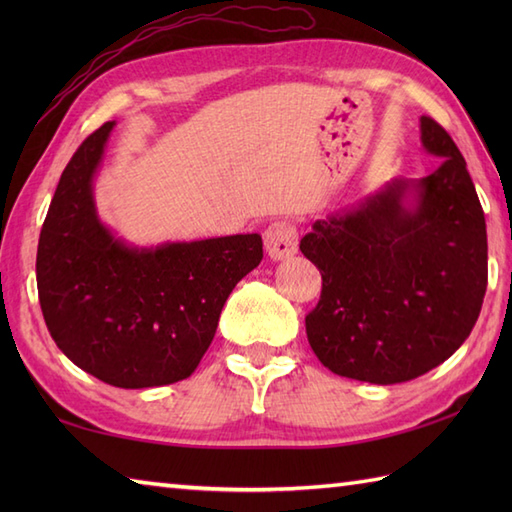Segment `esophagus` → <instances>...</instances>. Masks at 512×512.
Here are the masks:
<instances>
[{
    "label": "esophagus",
    "instance_id": "34e87169",
    "mask_svg": "<svg viewBox=\"0 0 512 512\" xmlns=\"http://www.w3.org/2000/svg\"><path fill=\"white\" fill-rule=\"evenodd\" d=\"M264 242L268 255L273 259H286L297 253V242H299V231L297 224L290 220H275L266 228Z\"/></svg>",
    "mask_w": 512,
    "mask_h": 512
}]
</instances>
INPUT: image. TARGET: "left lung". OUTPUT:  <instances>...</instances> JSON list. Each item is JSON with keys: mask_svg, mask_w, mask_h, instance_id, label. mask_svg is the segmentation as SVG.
<instances>
[{"mask_svg": "<svg viewBox=\"0 0 512 512\" xmlns=\"http://www.w3.org/2000/svg\"><path fill=\"white\" fill-rule=\"evenodd\" d=\"M420 134L442 158L436 171L391 180L356 209L314 222L299 244L323 279L306 317L312 352L363 383H407L447 361L488 284L486 222L466 160L431 116Z\"/></svg>", "mask_w": 512, "mask_h": 512, "instance_id": "8db88e82", "label": "left lung"}]
</instances>
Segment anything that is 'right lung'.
<instances>
[{
	"label": "right lung",
	"instance_id": "1",
	"mask_svg": "<svg viewBox=\"0 0 512 512\" xmlns=\"http://www.w3.org/2000/svg\"><path fill=\"white\" fill-rule=\"evenodd\" d=\"M114 123L83 140L54 191L37 248L43 319L59 350L107 385L189 378L237 281L264 257L262 237L127 246L96 215L92 180Z\"/></svg>",
	"mask_w": 512,
	"mask_h": 512
}]
</instances>
